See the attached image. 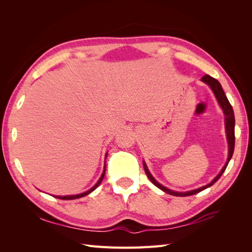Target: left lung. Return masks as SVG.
<instances>
[{
    "label": "left lung",
    "instance_id": "1",
    "mask_svg": "<svg viewBox=\"0 0 252 252\" xmlns=\"http://www.w3.org/2000/svg\"><path fill=\"white\" fill-rule=\"evenodd\" d=\"M201 81L207 84V85L211 88L212 93L215 94V95L217 97L219 105L220 106V108L223 109L224 116H225V132H226V138H227V143H228V158H227V161H226L224 167L222 168V170L219 172V174L209 183V184L205 185V186H202L200 188L190 190V191H182V192H180V191H173V190L168 189L167 187L163 186L162 184H159V183L154 177H152V174L149 172V170L147 168L146 163L143 161L145 173H146V175L148 177V179L151 181L152 184H155L158 188L163 190L164 192H167V193H169L171 195H175V196L192 195V194H195V193H199L200 191H203L204 189L212 186L220 178V175H222L223 172L225 171L228 163H229V161H230L231 158H232L233 150H234V140H235V138H234V125H235V120H234V113H233L232 106L230 105L229 101H228V98H227V96H226V94L224 93V90L222 88V85H220V82L218 80L210 77V75H208V74H205L204 77L201 79Z\"/></svg>",
    "mask_w": 252,
    "mask_h": 252
}]
</instances>
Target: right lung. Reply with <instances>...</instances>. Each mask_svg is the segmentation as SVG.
<instances>
[{"mask_svg":"<svg viewBox=\"0 0 252 252\" xmlns=\"http://www.w3.org/2000/svg\"><path fill=\"white\" fill-rule=\"evenodd\" d=\"M107 158V154H106V156H105V158ZM105 170H106V161H105V166H104V170H103V173H102V175H101V178L98 179V181L96 182V184L93 187V188H90L89 190H87V191H85V192H83V193H79V194H72V195H53V196H56V197H58V199H61V200H75V199H80V197H83V196H85V195H87V194H89V193H91L94 191V190L101 184V182L103 181V179H104V175H105Z\"/></svg>","mask_w":252,"mask_h":252,"instance_id":"add662e5","label":"right lung"}]
</instances>
